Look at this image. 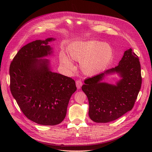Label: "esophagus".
I'll use <instances>...</instances> for the list:
<instances>
[{"instance_id":"esophagus-1","label":"esophagus","mask_w":152,"mask_h":152,"mask_svg":"<svg viewBox=\"0 0 152 152\" xmlns=\"http://www.w3.org/2000/svg\"><path fill=\"white\" fill-rule=\"evenodd\" d=\"M76 87H77V89H81V86L83 85V83H82L81 80H79V79H78V80H77L76 81Z\"/></svg>"}]
</instances>
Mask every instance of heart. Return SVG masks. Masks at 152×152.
Masks as SVG:
<instances>
[{
	"instance_id": "b5f03b06",
	"label": "heart",
	"mask_w": 152,
	"mask_h": 152,
	"mask_svg": "<svg viewBox=\"0 0 152 152\" xmlns=\"http://www.w3.org/2000/svg\"><path fill=\"white\" fill-rule=\"evenodd\" d=\"M68 52L69 58L65 54H60L61 65L73 70L75 66L70 60L81 62L83 72L88 76L95 75L104 69L113 57V50L110 44L94 40L74 42L69 46Z\"/></svg>"
}]
</instances>
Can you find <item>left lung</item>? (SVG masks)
<instances>
[{
  "label": "left lung",
  "instance_id": "8db88e82",
  "mask_svg": "<svg viewBox=\"0 0 152 152\" xmlns=\"http://www.w3.org/2000/svg\"><path fill=\"white\" fill-rule=\"evenodd\" d=\"M115 72L122 77L115 85L102 82L107 75ZM84 83L82 90L89 100L90 118L95 123L116 120L132 109L140 91L142 76L138 56L132 49L127 50L118 66L86 79Z\"/></svg>",
  "mask_w": 152,
  "mask_h": 152
}]
</instances>
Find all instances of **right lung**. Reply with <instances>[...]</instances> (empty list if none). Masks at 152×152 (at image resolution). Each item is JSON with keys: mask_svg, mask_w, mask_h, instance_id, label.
I'll list each match as a JSON object with an SVG mask.
<instances>
[{"mask_svg": "<svg viewBox=\"0 0 152 152\" xmlns=\"http://www.w3.org/2000/svg\"><path fill=\"white\" fill-rule=\"evenodd\" d=\"M54 40H36L23 46L9 69L10 91L22 112L32 121L45 126L63 121L77 89L74 79L50 70L49 60L39 59L52 53L48 44Z\"/></svg>", "mask_w": 152, "mask_h": 152, "instance_id": "1", "label": "right lung"}]
</instances>
